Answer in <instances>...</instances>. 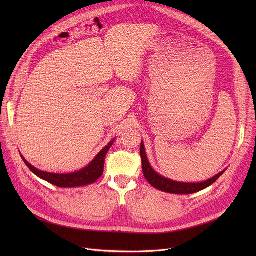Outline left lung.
<instances>
[{
    "instance_id": "obj_1",
    "label": "left lung",
    "mask_w": 256,
    "mask_h": 256,
    "mask_svg": "<svg viewBox=\"0 0 256 256\" xmlns=\"http://www.w3.org/2000/svg\"><path fill=\"white\" fill-rule=\"evenodd\" d=\"M140 156H141V160H142V170H143V174H144V178H146V180L154 188H156V189L166 192V193H171V194H193V193L199 192L201 190L206 189V188L210 186V184H212L225 172V170H224V171L220 172L219 174H217V176H214L212 178H210L204 182L190 184V182H173L171 180L160 176V174H158L150 167V165L148 163V160H147V158H146L143 142H141Z\"/></svg>"
}]
</instances>
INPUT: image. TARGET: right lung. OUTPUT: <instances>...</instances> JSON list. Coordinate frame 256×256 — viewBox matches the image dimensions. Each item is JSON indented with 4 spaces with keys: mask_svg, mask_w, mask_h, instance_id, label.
<instances>
[{
    "mask_svg": "<svg viewBox=\"0 0 256 256\" xmlns=\"http://www.w3.org/2000/svg\"><path fill=\"white\" fill-rule=\"evenodd\" d=\"M113 141L108 144L102 152L94 158L92 162L82 170H78L74 173H67V174H56V173H50L44 172L42 170H38L37 168L33 167L30 163L26 162L22 156V158L35 176L38 178L46 180L48 182L57 186L60 188H74V186H80L93 184L96 182L104 173V158L106 152H109L110 147L113 145Z\"/></svg>",
    "mask_w": 256,
    "mask_h": 256,
    "instance_id": "1",
    "label": "right lung"
}]
</instances>
